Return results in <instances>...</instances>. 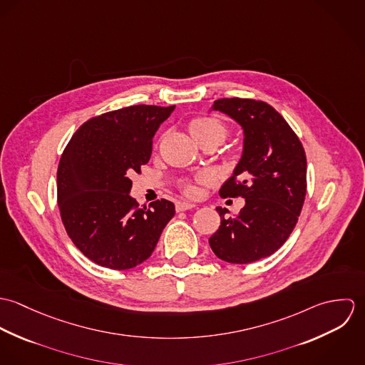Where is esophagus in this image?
Wrapping results in <instances>:
<instances>
[{"instance_id":"obj_1","label":"esophagus","mask_w":365,"mask_h":365,"mask_svg":"<svg viewBox=\"0 0 365 365\" xmlns=\"http://www.w3.org/2000/svg\"><path fill=\"white\" fill-rule=\"evenodd\" d=\"M195 207H197L195 204H191V202H184V201H181V202H177V204H175V209H177V212L188 210V209L195 208Z\"/></svg>"}]
</instances>
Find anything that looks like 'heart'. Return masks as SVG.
Masks as SVG:
<instances>
[{
	"instance_id": "heart-1",
	"label": "heart",
	"mask_w": 365,
	"mask_h": 365,
	"mask_svg": "<svg viewBox=\"0 0 365 365\" xmlns=\"http://www.w3.org/2000/svg\"><path fill=\"white\" fill-rule=\"evenodd\" d=\"M190 130L201 145L207 142H217L220 145L227 136V126L213 116H198L192 119L190 123ZM210 181L212 175L209 173H200L192 180H188L182 184V191L185 195L194 197L197 195L198 184H208Z\"/></svg>"
}]
</instances>
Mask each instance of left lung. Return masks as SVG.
<instances>
[{"mask_svg":"<svg viewBox=\"0 0 365 365\" xmlns=\"http://www.w3.org/2000/svg\"><path fill=\"white\" fill-rule=\"evenodd\" d=\"M245 129V152L222 198H245L236 217L217 207L219 229L209 237L212 252L232 264H249L275 253L292 233L307 195L305 149L271 105L252 98L216 100Z\"/></svg>","mask_w":365,"mask_h":365,"instance_id":"left-lung-1","label":"left lung"}]
</instances>
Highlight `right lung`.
I'll return each mask as SVG.
<instances>
[{
  "label": "right lung",
  "mask_w": 365,
  "mask_h": 365,
  "mask_svg": "<svg viewBox=\"0 0 365 365\" xmlns=\"http://www.w3.org/2000/svg\"><path fill=\"white\" fill-rule=\"evenodd\" d=\"M175 105H132L90 118L67 143L57 167L64 229L90 260L129 269L148 260L174 216V204L140 207L130 198L132 173L152 156L153 136Z\"/></svg>",
  "instance_id": "1"
}]
</instances>
